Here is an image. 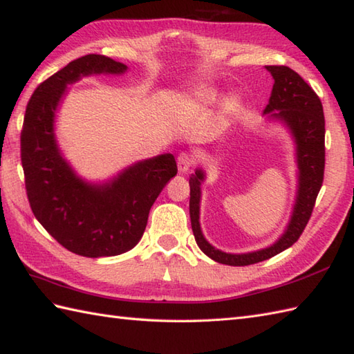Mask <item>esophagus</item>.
Segmentation results:
<instances>
[{"mask_svg":"<svg viewBox=\"0 0 354 354\" xmlns=\"http://www.w3.org/2000/svg\"><path fill=\"white\" fill-rule=\"evenodd\" d=\"M194 164V157L192 153L188 152H180L179 157H178V169L180 174H185L192 169V166Z\"/></svg>","mask_w":354,"mask_h":354,"instance_id":"1","label":"esophagus"}]
</instances>
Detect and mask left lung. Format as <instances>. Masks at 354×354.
I'll list each match as a JSON object with an SVG mask.
<instances>
[{
  "label": "left lung",
  "instance_id": "1",
  "mask_svg": "<svg viewBox=\"0 0 354 354\" xmlns=\"http://www.w3.org/2000/svg\"><path fill=\"white\" fill-rule=\"evenodd\" d=\"M266 68L273 75L274 84L264 113L274 119L283 120L290 127L295 143H297V162L300 170L299 196L286 232L271 248L258 252L232 254L214 249L203 238L199 225L201 183L203 180V171L196 170V174L190 178V218L196 243L211 259L234 267L257 264V262L270 259L274 254L291 248L305 231L324 179L326 128L322 101L314 88L288 66L271 64Z\"/></svg>",
  "mask_w": 354,
  "mask_h": 354
}]
</instances>
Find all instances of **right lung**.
Returning a JSON list of instances; mask_svg holds the SVG:
<instances>
[{"mask_svg": "<svg viewBox=\"0 0 354 354\" xmlns=\"http://www.w3.org/2000/svg\"><path fill=\"white\" fill-rule=\"evenodd\" d=\"M127 66L88 54L40 83L27 104L21 161L32 214L64 249L80 257H114L142 238L149 209L178 174L171 153L140 161L111 183L90 185L75 176L54 138V111L66 84L90 73H122Z\"/></svg>", "mask_w": 354, "mask_h": 354, "instance_id": "obj_1", "label": "right lung"}]
</instances>
